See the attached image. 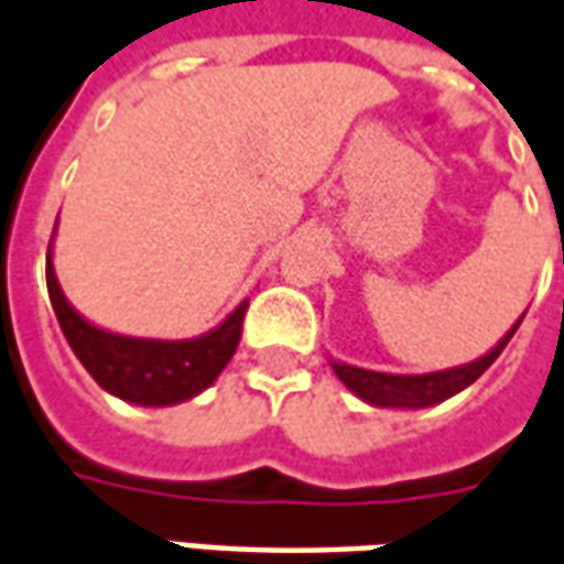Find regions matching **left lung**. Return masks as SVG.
<instances>
[{
    "instance_id": "1",
    "label": "left lung",
    "mask_w": 564,
    "mask_h": 564,
    "mask_svg": "<svg viewBox=\"0 0 564 564\" xmlns=\"http://www.w3.org/2000/svg\"><path fill=\"white\" fill-rule=\"evenodd\" d=\"M525 316V313H522ZM522 316L516 319L510 332L497 340L495 347L485 356L473 359L467 365H454V368H442V371H426V375H390V371H371V368H359V365H347L340 359H332L334 375L347 387L349 393L359 395L362 402L375 408H408V411H421V408L438 405L445 399H452L460 390H467L473 380H479L491 368L503 347L510 344L516 328L522 325Z\"/></svg>"
}]
</instances>
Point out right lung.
I'll list each match as a JSON object with an SVG mask.
<instances>
[{"instance_id":"1","label":"right lung","mask_w":564,"mask_h":564,"mask_svg":"<svg viewBox=\"0 0 564 564\" xmlns=\"http://www.w3.org/2000/svg\"><path fill=\"white\" fill-rule=\"evenodd\" d=\"M45 279H48L54 316L61 322V332L67 337L69 349L76 352V359L85 365V371L97 380L100 390L131 405L169 408L205 393L220 378L242 337L248 301H242L227 319L199 337H186V340L128 337L88 322L69 304L54 273L52 248H48Z\"/></svg>"}]
</instances>
